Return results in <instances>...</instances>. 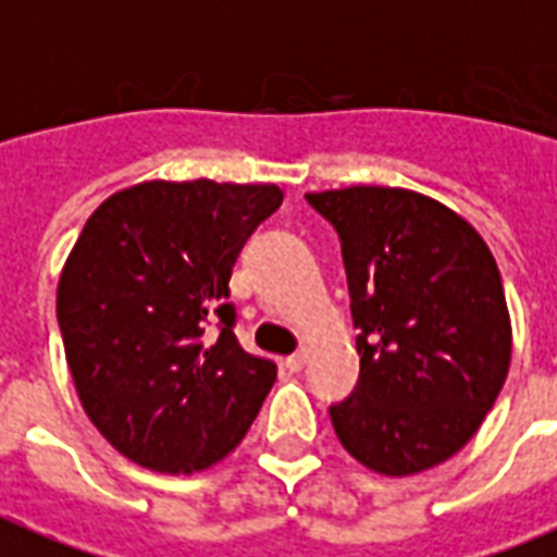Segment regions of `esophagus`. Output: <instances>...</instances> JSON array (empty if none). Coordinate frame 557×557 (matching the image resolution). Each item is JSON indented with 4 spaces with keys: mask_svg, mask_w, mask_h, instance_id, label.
<instances>
[{
    "mask_svg": "<svg viewBox=\"0 0 557 557\" xmlns=\"http://www.w3.org/2000/svg\"><path fill=\"white\" fill-rule=\"evenodd\" d=\"M306 359H308V350H296L294 356H287V359H284V364H287V371L299 373L302 368H306Z\"/></svg>",
    "mask_w": 557,
    "mask_h": 557,
    "instance_id": "1",
    "label": "esophagus"
}]
</instances>
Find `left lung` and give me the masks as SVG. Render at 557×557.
Wrapping results in <instances>:
<instances>
[{"mask_svg":"<svg viewBox=\"0 0 557 557\" xmlns=\"http://www.w3.org/2000/svg\"><path fill=\"white\" fill-rule=\"evenodd\" d=\"M341 237L362 371L329 409L350 457L385 478L428 472L472 440L510 368L513 332L484 237L400 186L308 193Z\"/></svg>","mask_w":557,"mask_h":557,"instance_id":"obj_1","label":"left lung"}]
</instances>
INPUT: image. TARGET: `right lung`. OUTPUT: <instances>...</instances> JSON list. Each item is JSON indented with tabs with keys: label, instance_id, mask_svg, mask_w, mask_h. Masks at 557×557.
Masks as SVG:
<instances>
[{
	"label": "right lung",
	"instance_id": "obj_1",
	"mask_svg": "<svg viewBox=\"0 0 557 557\" xmlns=\"http://www.w3.org/2000/svg\"><path fill=\"white\" fill-rule=\"evenodd\" d=\"M282 198L275 184L145 181L73 243L55 294L67 368L85 416L136 466L210 469L261 412L275 364L234 338L228 278Z\"/></svg>",
	"mask_w": 557,
	"mask_h": 557
}]
</instances>
